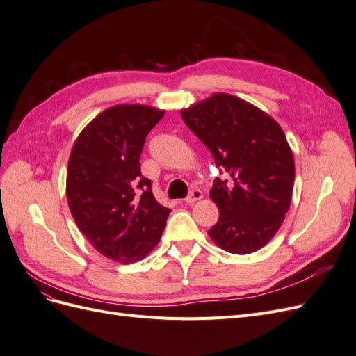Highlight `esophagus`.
Returning <instances> with one entry per match:
<instances>
[{
    "label": "esophagus",
    "instance_id": "obj_1",
    "mask_svg": "<svg viewBox=\"0 0 356 356\" xmlns=\"http://www.w3.org/2000/svg\"><path fill=\"white\" fill-rule=\"evenodd\" d=\"M203 197V193L200 191V190H197V188H195V190H191V193L190 195L186 197V203H195L196 200H200Z\"/></svg>",
    "mask_w": 356,
    "mask_h": 356
}]
</instances>
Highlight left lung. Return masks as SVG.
<instances>
[{
	"label": "left lung",
	"instance_id": "1",
	"mask_svg": "<svg viewBox=\"0 0 356 356\" xmlns=\"http://www.w3.org/2000/svg\"><path fill=\"white\" fill-rule=\"evenodd\" d=\"M227 179L217 178L211 199L220 209L211 239L232 254H251L284 222L294 187V156L273 118L227 93L181 111Z\"/></svg>",
	"mask_w": 356,
	"mask_h": 356
}]
</instances>
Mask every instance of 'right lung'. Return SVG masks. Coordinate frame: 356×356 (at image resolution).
<instances>
[{
	"label": "right lung",
	"mask_w": 356,
	"mask_h": 356,
	"mask_svg": "<svg viewBox=\"0 0 356 356\" xmlns=\"http://www.w3.org/2000/svg\"><path fill=\"white\" fill-rule=\"evenodd\" d=\"M165 111L115 105L83 129L67 172L70 211L80 232L104 257L120 263L144 258L159 243L169 208L154 199L141 174L145 136Z\"/></svg>",
	"instance_id": "1"
}]
</instances>
